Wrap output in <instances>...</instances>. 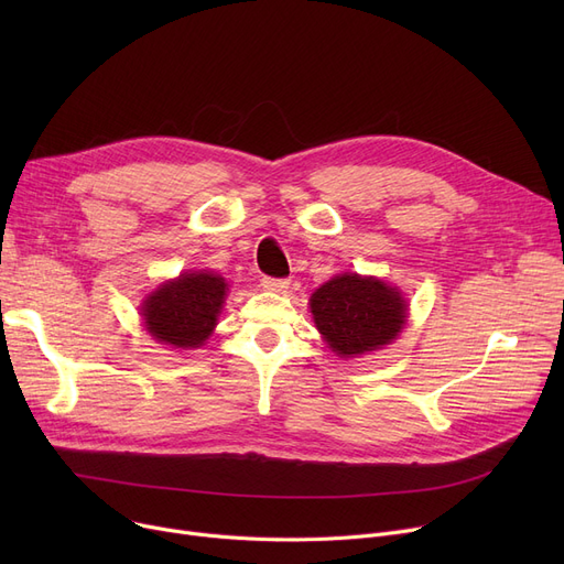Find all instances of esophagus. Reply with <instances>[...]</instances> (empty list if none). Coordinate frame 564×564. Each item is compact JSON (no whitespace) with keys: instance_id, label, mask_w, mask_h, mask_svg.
Masks as SVG:
<instances>
[{"instance_id":"1","label":"esophagus","mask_w":564,"mask_h":564,"mask_svg":"<svg viewBox=\"0 0 564 564\" xmlns=\"http://www.w3.org/2000/svg\"><path fill=\"white\" fill-rule=\"evenodd\" d=\"M260 285H262L264 290H270V292H285V290H288V285H290V281H288V279H272V276H264V279L260 281Z\"/></svg>"}]
</instances>
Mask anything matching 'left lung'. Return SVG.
Returning a JSON list of instances; mask_svg holds the SVG:
<instances>
[{"mask_svg":"<svg viewBox=\"0 0 564 564\" xmlns=\"http://www.w3.org/2000/svg\"><path fill=\"white\" fill-rule=\"evenodd\" d=\"M402 292L381 279L338 274L311 294V313L324 343L349 359L391 345L406 324Z\"/></svg>","mask_w":564,"mask_h":564,"instance_id":"left-lung-1","label":"left lung"}]
</instances>
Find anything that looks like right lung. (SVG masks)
I'll return each instance as SVG.
<instances>
[{
  "label": "right lung",
  "instance_id": "obj_1",
  "mask_svg": "<svg viewBox=\"0 0 564 564\" xmlns=\"http://www.w3.org/2000/svg\"><path fill=\"white\" fill-rule=\"evenodd\" d=\"M226 292V279L207 270L164 281L141 304L143 327L162 345L196 349L215 332Z\"/></svg>",
  "mask_w": 564,
  "mask_h": 564
}]
</instances>
